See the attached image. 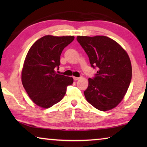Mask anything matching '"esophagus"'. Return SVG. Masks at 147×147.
I'll use <instances>...</instances> for the list:
<instances>
[{"label": "esophagus", "mask_w": 147, "mask_h": 147, "mask_svg": "<svg viewBox=\"0 0 147 147\" xmlns=\"http://www.w3.org/2000/svg\"><path fill=\"white\" fill-rule=\"evenodd\" d=\"M73 79H74V80H75V81H76V80H80V77H73Z\"/></svg>", "instance_id": "1"}]
</instances>
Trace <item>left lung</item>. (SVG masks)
<instances>
[{
	"instance_id": "left-lung-1",
	"label": "left lung",
	"mask_w": 147,
	"mask_h": 147,
	"mask_svg": "<svg viewBox=\"0 0 147 147\" xmlns=\"http://www.w3.org/2000/svg\"><path fill=\"white\" fill-rule=\"evenodd\" d=\"M88 54L91 66L98 71L84 92L87 101L100 111L115 108L123 100L130 86L132 70L128 54L108 37L77 36Z\"/></svg>"
}]
</instances>
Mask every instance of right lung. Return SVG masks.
Returning <instances> with one entry per match:
<instances>
[{
    "label": "right lung",
    "mask_w": 147,
    "mask_h": 147,
    "mask_svg": "<svg viewBox=\"0 0 147 147\" xmlns=\"http://www.w3.org/2000/svg\"><path fill=\"white\" fill-rule=\"evenodd\" d=\"M74 37L45 36L33 44L27 53L22 70V83L31 100L43 108L59 102L73 83L72 77L56 74L60 56Z\"/></svg>",
    "instance_id": "right-lung-1"
}]
</instances>
